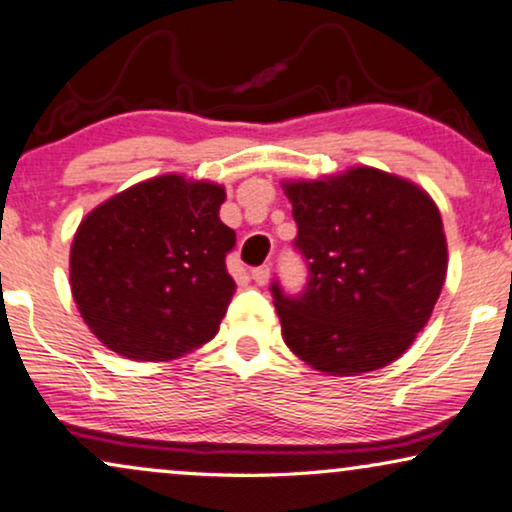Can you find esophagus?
<instances>
[{
    "label": "esophagus",
    "instance_id": "esophagus-1",
    "mask_svg": "<svg viewBox=\"0 0 512 512\" xmlns=\"http://www.w3.org/2000/svg\"><path fill=\"white\" fill-rule=\"evenodd\" d=\"M269 276H271L269 264H262V267L252 269V281H255L257 286H264V283H269Z\"/></svg>",
    "mask_w": 512,
    "mask_h": 512
}]
</instances>
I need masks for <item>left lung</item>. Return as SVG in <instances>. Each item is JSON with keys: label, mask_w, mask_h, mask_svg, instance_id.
I'll return each instance as SVG.
<instances>
[{"label": "left lung", "mask_w": 512, "mask_h": 512, "mask_svg": "<svg viewBox=\"0 0 512 512\" xmlns=\"http://www.w3.org/2000/svg\"><path fill=\"white\" fill-rule=\"evenodd\" d=\"M283 191L309 267L300 295L271 283L290 352L328 375L392 364L423 331L444 286L446 236L435 200L375 167L286 181Z\"/></svg>", "instance_id": "1"}]
</instances>
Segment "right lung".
Instances as JSON below:
<instances>
[{"label": "right lung", "instance_id": "1", "mask_svg": "<svg viewBox=\"0 0 512 512\" xmlns=\"http://www.w3.org/2000/svg\"><path fill=\"white\" fill-rule=\"evenodd\" d=\"M212 181L163 174L94 208L70 248V290L84 323L113 352L170 361L215 338L236 283V231L219 219Z\"/></svg>", "mask_w": 512, "mask_h": 512}]
</instances>
